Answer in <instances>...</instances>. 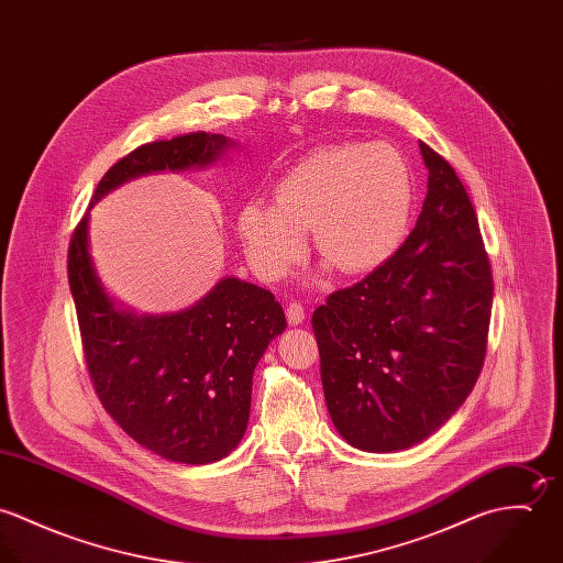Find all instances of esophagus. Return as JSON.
<instances>
[{"label":"esophagus","instance_id":"obj_1","mask_svg":"<svg viewBox=\"0 0 563 563\" xmlns=\"http://www.w3.org/2000/svg\"><path fill=\"white\" fill-rule=\"evenodd\" d=\"M286 319H288L290 324H301V322L306 321V308H303L301 303L292 301V303L286 308Z\"/></svg>","mask_w":563,"mask_h":563}]
</instances>
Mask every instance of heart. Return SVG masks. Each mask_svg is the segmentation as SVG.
Instances as JSON below:
<instances>
[{"label": "heart", "mask_w": 563, "mask_h": 563, "mask_svg": "<svg viewBox=\"0 0 563 563\" xmlns=\"http://www.w3.org/2000/svg\"><path fill=\"white\" fill-rule=\"evenodd\" d=\"M275 206L244 203L236 232L253 271L277 282L314 246L342 275L388 264L409 232L416 186L409 162L388 143L319 150L275 184Z\"/></svg>", "instance_id": "heart-1"}]
</instances>
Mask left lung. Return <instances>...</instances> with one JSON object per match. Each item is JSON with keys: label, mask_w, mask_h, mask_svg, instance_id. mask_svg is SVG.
<instances>
[{"label": "left lung", "mask_w": 563, "mask_h": 563, "mask_svg": "<svg viewBox=\"0 0 563 563\" xmlns=\"http://www.w3.org/2000/svg\"><path fill=\"white\" fill-rule=\"evenodd\" d=\"M427 197L397 255L314 310L324 401L368 453L433 435L473 393L492 314V271L471 197L424 143Z\"/></svg>", "instance_id": "8db88e82"}]
</instances>
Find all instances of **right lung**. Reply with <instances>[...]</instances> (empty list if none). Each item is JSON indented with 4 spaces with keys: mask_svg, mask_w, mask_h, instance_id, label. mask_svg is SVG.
<instances>
[{
    "mask_svg": "<svg viewBox=\"0 0 563 563\" xmlns=\"http://www.w3.org/2000/svg\"><path fill=\"white\" fill-rule=\"evenodd\" d=\"M239 143L195 132L156 141L117 162L97 184L69 246V286L99 401L147 451L177 464H212L242 440L253 371L286 317L271 290L223 277L195 306L139 314L112 299L90 255V210L130 179L206 168Z\"/></svg>",
    "mask_w": 563,
    "mask_h": 563,
    "instance_id": "right-lung-1",
    "label": "right lung"
}]
</instances>
